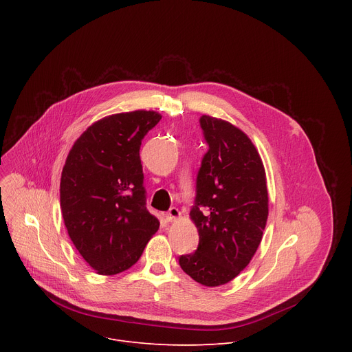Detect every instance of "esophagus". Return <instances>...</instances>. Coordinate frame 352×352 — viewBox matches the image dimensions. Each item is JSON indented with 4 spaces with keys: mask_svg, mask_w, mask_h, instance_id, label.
Listing matches in <instances>:
<instances>
[{
    "mask_svg": "<svg viewBox=\"0 0 352 352\" xmlns=\"http://www.w3.org/2000/svg\"><path fill=\"white\" fill-rule=\"evenodd\" d=\"M179 216H181V212H179L177 208H171V209L167 212V214H166V220H167V221H174V220H177Z\"/></svg>",
    "mask_w": 352,
    "mask_h": 352,
    "instance_id": "esophagus-1",
    "label": "esophagus"
}]
</instances>
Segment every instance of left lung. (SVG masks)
Returning a JSON list of instances; mask_svg holds the SVG:
<instances>
[{
  "mask_svg": "<svg viewBox=\"0 0 352 352\" xmlns=\"http://www.w3.org/2000/svg\"><path fill=\"white\" fill-rule=\"evenodd\" d=\"M209 150L196 177L190 219L199 232L193 254L179 256L195 281L217 287L234 280L254 258L269 214L266 173L250 139L232 124L202 116Z\"/></svg>",
  "mask_w": 352,
  "mask_h": 352,
  "instance_id": "obj_1",
  "label": "left lung"
}]
</instances>
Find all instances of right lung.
<instances>
[{
	"label": "right lung",
	"mask_w": 352,
	"mask_h": 352,
	"mask_svg": "<svg viewBox=\"0 0 352 352\" xmlns=\"http://www.w3.org/2000/svg\"><path fill=\"white\" fill-rule=\"evenodd\" d=\"M156 111H131L90 125L74 143L61 174L60 202L71 241L98 274L133 266L159 220L146 209L139 148Z\"/></svg>",
	"instance_id": "right-lung-1"
}]
</instances>
